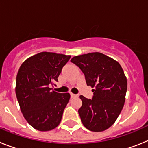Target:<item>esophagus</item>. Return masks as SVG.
Segmentation results:
<instances>
[{"label":"esophagus","mask_w":148,"mask_h":148,"mask_svg":"<svg viewBox=\"0 0 148 148\" xmlns=\"http://www.w3.org/2000/svg\"><path fill=\"white\" fill-rule=\"evenodd\" d=\"M70 96H71V98H74V97H77L78 95H75V94H73L72 93V92H70Z\"/></svg>","instance_id":"esophagus-1"}]
</instances>
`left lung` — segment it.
<instances>
[{
    "label": "left lung",
    "instance_id": "1",
    "mask_svg": "<svg viewBox=\"0 0 148 148\" xmlns=\"http://www.w3.org/2000/svg\"><path fill=\"white\" fill-rule=\"evenodd\" d=\"M71 62L80 68L93 97L80 95L78 110L82 124L90 131L101 132L110 127L119 116L125 101L127 82L119 63L101 53L73 57Z\"/></svg>",
    "mask_w": 148,
    "mask_h": 148
}]
</instances>
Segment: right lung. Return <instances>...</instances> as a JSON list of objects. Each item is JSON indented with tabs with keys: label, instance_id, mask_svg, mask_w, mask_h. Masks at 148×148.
I'll use <instances>...</instances> for the list:
<instances>
[{
	"label": "right lung",
	"instance_id": "1",
	"mask_svg": "<svg viewBox=\"0 0 148 148\" xmlns=\"http://www.w3.org/2000/svg\"><path fill=\"white\" fill-rule=\"evenodd\" d=\"M70 57L41 52L25 60L18 70L15 85L17 99L23 117L36 130H52L61 122L70 95L58 93L50 87L58 82L63 66Z\"/></svg>",
	"mask_w": 148,
	"mask_h": 148
}]
</instances>
